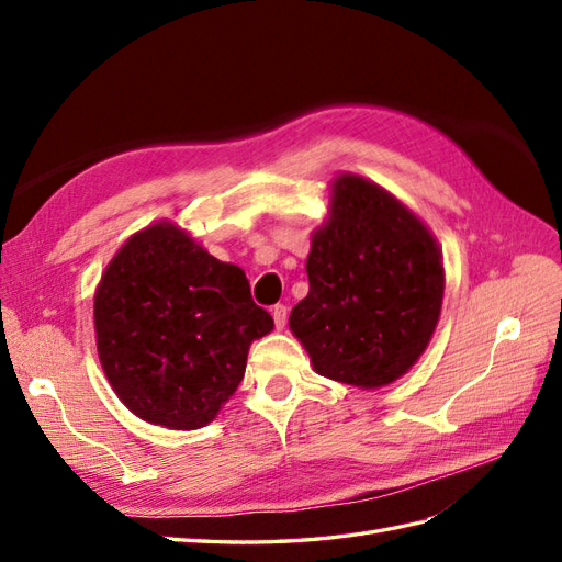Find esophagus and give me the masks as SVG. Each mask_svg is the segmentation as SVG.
<instances>
[{"mask_svg": "<svg viewBox=\"0 0 562 562\" xmlns=\"http://www.w3.org/2000/svg\"><path fill=\"white\" fill-rule=\"evenodd\" d=\"M271 316H274V326H277V330H281V328L285 326L288 310L283 307V304H274V307H271Z\"/></svg>", "mask_w": 562, "mask_h": 562, "instance_id": "34e87169", "label": "esophagus"}]
</instances>
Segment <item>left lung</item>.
<instances>
[{
  "instance_id": "left-lung-1",
  "label": "left lung",
  "mask_w": 562,
  "mask_h": 562,
  "mask_svg": "<svg viewBox=\"0 0 562 562\" xmlns=\"http://www.w3.org/2000/svg\"><path fill=\"white\" fill-rule=\"evenodd\" d=\"M307 277L310 293L288 326L318 375L380 389L427 351L443 307V252L424 220L378 182L333 178Z\"/></svg>"
}]
</instances>
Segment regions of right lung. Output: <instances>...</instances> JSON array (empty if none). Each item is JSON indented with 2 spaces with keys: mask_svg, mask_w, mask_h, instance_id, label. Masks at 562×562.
Instances as JSON below:
<instances>
[{
  "mask_svg": "<svg viewBox=\"0 0 562 562\" xmlns=\"http://www.w3.org/2000/svg\"><path fill=\"white\" fill-rule=\"evenodd\" d=\"M95 347L114 394L143 422L194 431L241 384L252 339L274 318L241 267L171 220L128 236L93 295Z\"/></svg>",
  "mask_w": 562,
  "mask_h": 562,
  "instance_id": "right-lung-1",
  "label": "right lung"
}]
</instances>
